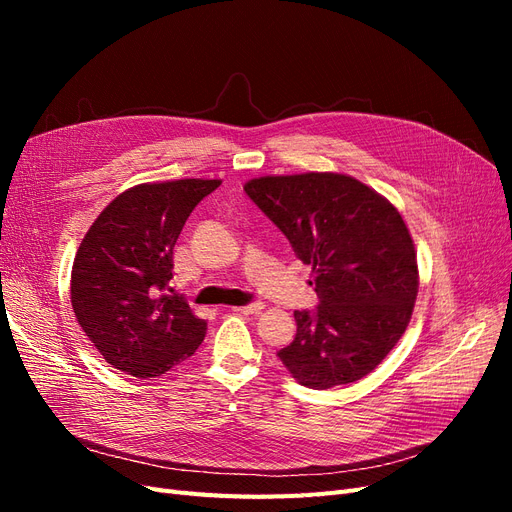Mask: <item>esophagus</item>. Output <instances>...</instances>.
Listing matches in <instances>:
<instances>
[{"label":"esophagus","mask_w":512,"mask_h":512,"mask_svg":"<svg viewBox=\"0 0 512 512\" xmlns=\"http://www.w3.org/2000/svg\"><path fill=\"white\" fill-rule=\"evenodd\" d=\"M232 312H237V314H260V312H262V303L237 305V307H232Z\"/></svg>","instance_id":"obj_1"}]
</instances>
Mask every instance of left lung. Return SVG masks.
<instances>
[{
    "instance_id": "left-lung-1",
    "label": "left lung",
    "mask_w": 512,
    "mask_h": 512,
    "mask_svg": "<svg viewBox=\"0 0 512 512\" xmlns=\"http://www.w3.org/2000/svg\"><path fill=\"white\" fill-rule=\"evenodd\" d=\"M243 190L316 273L318 305L294 312L297 335L277 356L309 389L361 380L404 335L418 292L399 211L337 173L260 177Z\"/></svg>"
}]
</instances>
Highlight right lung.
Returning a JSON list of instances; mask_svg holds the SVG:
<instances>
[{"instance_id": "1", "label": "right lung", "mask_w": 512, "mask_h": 512, "mask_svg": "<svg viewBox=\"0 0 512 512\" xmlns=\"http://www.w3.org/2000/svg\"><path fill=\"white\" fill-rule=\"evenodd\" d=\"M222 181L143 183L119 194L76 252L70 299L108 365L156 378L203 344L207 322L173 292V250L194 207Z\"/></svg>"}]
</instances>
